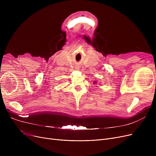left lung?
<instances>
[{
  "label": "left lung",
  "mask_w": 156,
  "mask_h": 156,
  "mask_svg": "<svg viewBox=\"0 0 156 156\" xmlns=\"http://www.w3.org/2000/svg\"><path fill=\"white\" fill-rule=\"evenodd\" d=\"M94 83H95V82H94Z\"/></svg>",
  "instance_id": "1"
}]
</instances>
